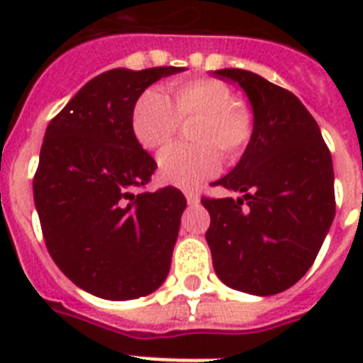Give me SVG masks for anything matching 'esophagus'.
Masks as SVG:
<instances>
[{"mask_svg": "<svg viewBox=\"0 0 363 363\" xmlns=\"http://www.w3.org/2000/svg\"><path fill=\"white\" fill-rule=\"evenodd\" d=\"M184 196H186V201L190 205L199 203V192L196 188H184Z\"/></svg>", "mask_w": 363, "mask_h": 363, "instance_id": "esophagus-1", "label": "esophagus"}]
</instances>
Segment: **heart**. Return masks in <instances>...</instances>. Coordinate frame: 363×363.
Wrapping results in <instances>:
<instances>
[{"mask_svg": "<svg viewBox=\"0 0 363 363\" xmlns=\"http://www.w3.org/2000/svg\"><path fill=\"white\" fill-rule=\"evenodd\" d=\"M167 99L148 88L131 109V131L145 150H160L177 135L181 121L196 118L188 137L196 143L173 145L158 160L160 177L177 186H194L220 167V154L235 162L254 135V113L232 86L213 77L181 79L169 86Z\"/></svg>", "mask_w": 363, "mask_h": 363, "instance_id": "obj_1", "label": "heart"}]
</instances>
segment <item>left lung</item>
<instances>
[{
    "label": "left lung",
    "mask_w": 363,
    "mask_h": 363,
    "mask_svg": "<svg viewBox=\"0 0 363 363\" xmlns=\"http://www.w3.org/2000/svg\"><path fill=\"white\" fill-rule=\"evenodd\" d=\"M238 82L254 111V135L213 186L242 198H201L205 233L220 281L233 290L273 296L309 271L335 216L332 154L320 128L292 92L247 69H218Z\"/></svg>",
    "instance_id": "left-lung-1"
}]
</instances>
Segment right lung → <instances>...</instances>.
<instances>
[{
  "mask_svg": "<svg viewBox=\"0 0 363 363\" xmlns=\"http://www.w3.org/2000/svg\"><path fill=\"white\" fill-rule=\"evenodd\" d=\"M182 67L111 69L54 116L43 139L33 199L48 254L69 281L104 299L148 296L169 273L186 198L145 192L156 162L131 131L135 99Z\"/></svg>",
  "mask_w": 363,
  "mask_h": 363,
  "instance_id": "1",
  "label": "right lung"
}]
</instances>
